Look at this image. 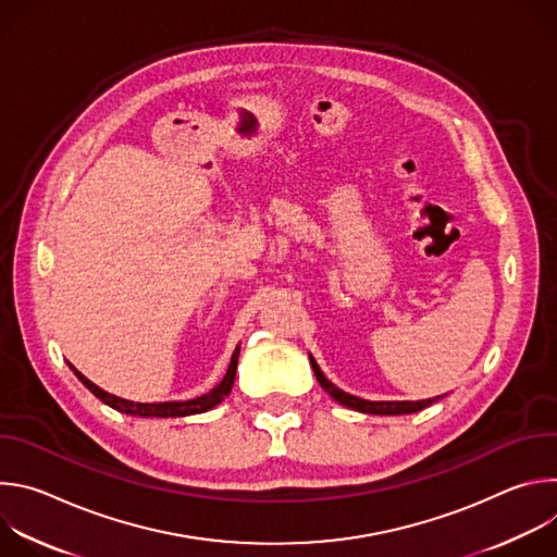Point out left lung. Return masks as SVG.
Returning a JSON list of instances; mask_svg holds the SVG:
<instances>
[{
    "label": "left lung",
    "mask_w": 557,
    "mask_h": 557,
    "mask_svg": "<svg viewBox=\"0 0 557 557\" xmlns=\"http://www.w3.org/2000/svg\"><path fill=\"white\" fill-rule=\"evenodd\" d=\"M237 352H240V348H235V355H237ZM235 363H237V357H235ZM67 366L72 368V372L76 374V379L82 381V383L97 396V399H101L106 406H110V408H114V410H119V412L132 414V417H158V419H170V417H172V419H176V417H189V414L207 412V410H211V408H215V406L220 404V396H218L220 389H213L211 394L198 396V399H191V401H165V404H136V401H127V399H121V396H114V394L101 389L97 383H92L88 376H84L82 372H78L72 363H67ZM233 376H235V368L228 372L226 379H231V383H233ZM324 381H326V383H322L324 389L333 396V399H335L337 404H342V406L348 408V396H350V394H346V392H342L339 387H335L329 379H324ZM222 385H224V383H222Z\"/></svg>",
    "instance_id": "obj_1"
}]
</instances>
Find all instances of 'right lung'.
<instances>
[{
  "instance_id": "right-lung-1",
  "label": "right lung",
  "mask_w": 557,
  "mask_h": 557,
  "mask_svg": "<svg viewBox=\"0 0 557 557\" xmlns=\"http://www.w3.org/2000/svg\"><path fill=\"white\" fill-rule=\"evenodd\" d=\"M228 376V374H226ZM224 383V381H222ZM432 404V399L428 401H363L359 396H348V408L357 410V412H366V414H412V412H421L423 408H428Z\"/></svg>"
}]
</instances>
